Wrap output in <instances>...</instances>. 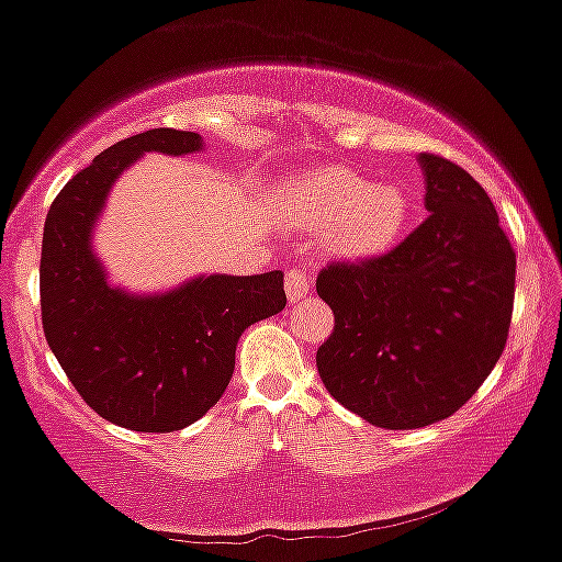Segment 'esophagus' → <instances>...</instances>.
Wrapping results in <instances>:
<instances>
[{
	"instance_id": "34e87169",
	"label": "esophagus",
	"mask_w": 562,
	"mask_h": 562,
	"mask_svg": "<svg viewBox=\"0 0 562 562\" xmlns=\"http://www.w3.org/2000/svg\"><path fill=\"white\" fill-rule=\"evenodd\" d=\"M285 293L291 304H299L310 293V274H306V269L291 267L285 271Z\"/></svg>"
}]
</instances>
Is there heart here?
Instances as JSON below:
<instances>
[{
	"label": "heart",
	"instance_id": "b5f03b06",
	"mask_svg": "<svg viewBox=\"0 0 562 562\" xmlns=\"http://www.w3.org/2000/svg\"><path fill=\"white\" fill-rule=\"evenodd\" d=\"M295 224L325 229L336 256L368 258L390 250L408 229L413 202L394 181H371L351 168H325L306 176L288 194Z\"/></svg>",
	"mask_w": 562,
	"mask_h": 562
}]
</instances>
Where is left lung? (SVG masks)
<instances>
[{
    "label": "left lung",
    "mask_w": 562,
    "mask_h": 562,
    "mask_svg": "<svg viewBox=\"0 0 562 562\" xmlns=\"http://www.w3.org/2000/svg\"><path fill=\"white\" fill-rule=\"evenodd\" d=\"M429 215L392 250L317 274L333 333L317 371L344 408L381 429L453 416L507 347L515 250L485 189L422 154Z\"/></svg>",
    "instance_id": "1"
}]
</instances>
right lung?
Wrapping results in <instances>:
<instances>
[{
    "instance_id": "obj_1",
    "label": "right lung",
    "mask_w": 562,
    "mask_h": 562,
    "mask_svg": "<svg viewBox=\"0 0 562 562\" xmlns=\"http://www.w3.org/2000/svg\"><path fill=\"white\" fill-rule=\"evenodd\" d=\"M196 133L154 127L98 154L60 189L42 234V328L74 390L106 422L176 431L205 416L229 386L248 325L285 310L282 271L196 277L165 295L109 288L90 250L106 191L144 151H200Z\"/></svg>"
}]
</instances>
